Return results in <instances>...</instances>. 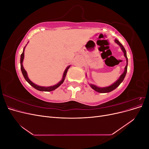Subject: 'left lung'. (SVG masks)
Returning a JSON list of instances; mask_svg holds the SVG:
<instances>
[{
  "label": "left lung",
  "instance_id": "8db88e82",
  "mask_svg": "<svg viewBox=\"0 0 149 149\" xmlns=\"http://www.w3.org/2000/svg\"><path fill=\"white\" fill-rule=\"evenodd\" d=\"M115 42L120 47L122 51L124 52V55L125 58L126 59V63H127V65L125 66V68H124V73L122 74L119 78L116 81L115 83H114L113 84H112L111 86H107V87H104V88H101V87H98L97 86L93 84H89V86L91 87L92 89H93L94 91H96L98 93H109L112 91H113L116 88H118L119 86L120 85V84L123 81V80L125 78V76L126 75V73H127V65H128V59H127V54H126V51L124 48V47H123V45H122L119 42V40H118L117 39L115 40Z\"/></svg>",
  "mask_w": 149,
  "mask_h": 149
}]
</instances>
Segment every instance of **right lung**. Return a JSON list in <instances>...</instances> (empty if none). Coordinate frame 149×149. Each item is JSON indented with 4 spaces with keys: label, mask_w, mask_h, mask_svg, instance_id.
I'll return each instance as SVG.
<instances>
[{
    "label": "right lung",
    "mask_w": 149,
    "mask_h": 149,
    "mask_svg": "<svg viewBox=\"0 0 149 149\" xmlns=\"http://www.w3.org/2000/svg\"><path fill=\"white\" fill-rule=\"evenodd\" d=\"M29 43V42H28ZM27 45V44H26ZM26 45H25V47L24 48V49H23V52H22V53L21 54V56H20V69H21V71H22V74H23L24 78L25 79V80L27 81L31 86H33L34 88H35L36 89L38 90V91H53V90L56 89L57 88H58L65 81V77L66 76V73H67V71L68 70V69L70 68V65L67 66L66 68L65 69L64 73H63V77H62V79L60 81L59 83H58L57 84H56L55 85H53V86H48V87H45V86H38V85H37L36 84L33 83L32 81H31L30 79L28 77V75H27V73H26V71H25V70L24 69V66H23V61H24V52H25V47L26 46Z\"/></svg>",
    "instance_id": "right-lung-1"
}]
</instances>
